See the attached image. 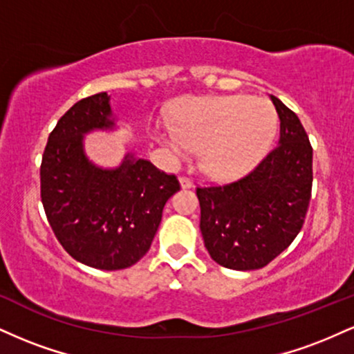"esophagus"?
<instances>
[{
	"label": "esophagus",
	"instance_id": "obj_1",
	"mask_svg": "<svg viewBox=\"0 0 354 354\" xmlns=\"http://www.w3.org/2000/svg\"><path fill=\"white\" fill-rule=\"evenodd\" d=\"M180 183H181L183 188H191V186H193V181H191V178H188V176H181Z\"/></svg>",
	"mask_w": 354,
	"mask_h": 354
}]
</instances>
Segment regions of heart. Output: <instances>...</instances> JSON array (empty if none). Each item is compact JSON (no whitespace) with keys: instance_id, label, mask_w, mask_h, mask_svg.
<instances>
[{"instance_id":"b5f03b06","label":"heart","mask_w":354,"mask_h":354,"mask_svg":"<svg viewBox=\"0 0 354 354\" xmlns=\"http://www.w3.org/2000/svg\"><path fill=\"white\" fill-rule=\"evenodd\" d=\"M278 129V113L266 100L216 96L188 101L178 118V129L161 135L176 156L203 149V169L211 176H234L251 168Z\"/></svg>"}]
</instances>
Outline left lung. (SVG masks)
<instances>
[{
    "label": "left lung",
    "mask_w": 354,
    "mask_h": 354,
    "mask_svg": "<svg viewBox=\"0 0 354 354\" xmlns=\"http://www.w3.org/2000/svg\"><path fill=\"white\" fill-rule=\"evenodd\" d=\"M279 141L236 180L198 186L205 246L218 265L259 270L303 228L313 186V148L301 121L276 96Z\"/></svg>",
    "instance_id": "obj_1"
}]
</instances>
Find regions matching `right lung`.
<instances>
[{"label": "right lung", "mask_w": 354, "mask_h": 354, "mask_svg": "<svg viewBox=\"0 0 354 354\" xmlns=\"http://www.w3.org/2000/svg\"><path fill=\"white\" fill-rule=\"evenodd\" d=\"M106 93L80 100L59 118L44 148L41 201L53 233L68 254L96 270H123L148 253L165 203L181 188L176 174L126 156L100 169L83 153V135L111 128Z\"/></svg>", "instance_id": "right-lung-1"}]
</instances>
